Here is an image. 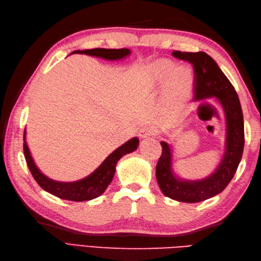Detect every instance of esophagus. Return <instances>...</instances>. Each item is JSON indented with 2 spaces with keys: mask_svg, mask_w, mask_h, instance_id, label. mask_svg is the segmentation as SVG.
<instances>
[{
  "mask_svg": "<svg viewBox=\"0 0 261 261\" xmlns=\"http://www.w3.org/2000/svg\"><path fill=\"white\" fill-rule=\"evenodd\" d=\"M156 135V130L153 129L152 126H145L142 127L139 132V136L142 139H145V138H149V137H152Z\"/></svg>",
  "mask_w": 261,
  "mask_h": 261,
  "instance_id": "esophagus-1",
  "label": "esophagus"
}]
</instances>
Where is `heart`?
<instances>
[{"label":"heart","mask_w":261,"mask_h":261,"mask_svg":"<svg viewBox=\"0 0 261 261\" xmlns=\"http://www.w3.org/2000/svg\"><path fill=\"white\" fill-rule=\"evenodd\" d=\"M148 80L152 86L166 88L169 99L175 104L184 103L194 82V71L191 66H177L168 59H159L148 68Z\"/></svg>","instance_id":"obj_1"}]
</instances>
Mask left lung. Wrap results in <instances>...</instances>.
<instances>
[{
  "label": "left lung",
  "mask_w": 261,
  "mask_h": 261,
  "mask_svg": "<svg viewBox=\"0 0 261 261\" xmlns=\"http://www.w3.org/2000/svg\"><path fill=\"white\" fill-rule=\"evenodd\" d=\"M177 59L186 60L194 68V99L214 98L223 110L226 137L223 158L213 174L201 180L178 178L173 171V156L170 146L162 141L163 152L157 167L158 185L165 196L178 202L197 203L218 195L228 186L242 158L245 146L243 114L238 94L223 71L206 53L173 51Z\"/></svg>",
  "instance_id": "1"
}]
</instances>
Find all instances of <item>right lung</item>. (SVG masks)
<instances>
[{"instance_id": "obj_1", "label": "right lung", "mask_w": 261, "mask_h": 261, "mask_svg": "<svg viewBox=\"0 0 261 261\" xmlns=\"http://www.w3.org/2000/svg\"><path fill=\"white\" fill-rule=\"evenodd\" d=\"M84 54L90 56L99 57L107 60H119L125 58L130 55V50L126 48L121 49H104V48H95V49H86V50H76L71 54ZM139 145V139L137 137L132 138L129 141L123 143L121 147L108 156V158L98 166V168L93 171L91 175L76 181H57L48 178L46 175H43L38 169L35 162L31 157L29 148H28L25 141V130L23 135V152L25 157V162L28 167L30 169L33 178L36 179L38 185L42 190L53 194L59 198L67 199L73 202H83L90 201V199L96 198L107 190V187L112 181L115 173V166L119 160L126 153L135 151Z\"/></svg>"}]
</instances>
